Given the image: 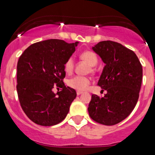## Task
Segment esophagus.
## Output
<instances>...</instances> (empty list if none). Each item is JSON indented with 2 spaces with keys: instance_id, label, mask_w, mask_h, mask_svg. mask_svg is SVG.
Segmentation results:
<instances>
[{
  "instance_id": "1",
  "label": "esophagus",
  "mask_w": 155,
  "mask_h": 155,
  "mask_svg": "<svg viewBox=\"0 0 155 155\" xmlns=\"http://www.w3.org/2000/svg\"><path fill=\"white\" fill-rule=\"evenodd\" d=\"M76 94H77V95L79 96V95H80V94H83V92H82V91H77V92H76Z\"/></svg>"
}]
</instances>
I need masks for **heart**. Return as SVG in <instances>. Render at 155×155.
<instances>
[{
	"mask_svg": "<svg viewBox=\"0 0 155 155\" xmlns=\"http://www.w3.org/2000/svg\"><path fill=\"white\" fill-rule=\"evenodd\" d=\"M80 58L86 62L88 63L91 66H95L97 63V55L92 51H87L80 54ZM74 69V60L72 58L67 59L64 64V70L67 74H71ZM91 83L90 79L85 76H76L70 79L68 81V85L70 87L77 90L79 91H83L87 90L88 86Z\"/></svg>",
	"mask_w": 155,
	"mask_h": 155,
	"instance_id": "1",
	"label": "heart"
}]
</instances>
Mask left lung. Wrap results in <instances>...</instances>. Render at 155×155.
I'll return each mask as SVG.
<instances>
[{
	"label": "left lung",
	"mask_w": 155,
	"mask_h": 155,
	"mask_svg": "<svg viewBox=\"0 0 155 155\" xmlns=\"http://www.w3.org/2000/svg\"><path fill=\"white\" fill-rule=\"evenodd\" d=\"M105 64L98 86L107 93L103 97L93 94L88 112L93 120L113 126L134 109L139 98L143 68L133 51L114 41H101L92 47Z\"/></svg>",
	"instance_id": "obj_1"
}]
</instances>
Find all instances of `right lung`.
Masks as SVG:
<instances>
[{
	"label": "right lung",
	"mask_w": 155,
	"mask_h": 155,
	"mask_svg": "<svg viewBox=\"0 0 155 155\" xmlns=\"http://www.w3.org/2000/svg\"><path fill=\"white\" fill-rule=\"evenodd\" d=\"M79 42L51 39L35 43L24 51L17 64V93L20 104L36 124L51 126L66 117L76 91L66 87L64 64ZM56 84L63 90L54 94Z\"/></svg>",
	"instance_id": "1"
}]
</instances>
